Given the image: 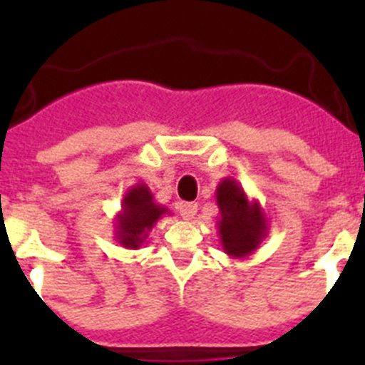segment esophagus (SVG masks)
Returning a JSON list of instances; mask_svg holds the SVG:
<instances>
[{"label":"esophagus","instance_id":"obj_1","mask_svg":"<svg viewBox=\"0 0 365 365\" xmlns=\"http://www.w3.org/2000/svg\"><path fill=\"white\" fill-rule=\"evenodd\" d=\"M197 213L196 203H180V215L185 220H192Z\"/></svg>","mask_w":365,"mask_h":365}]
</instances>
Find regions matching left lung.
<instances>
[{"mask_svg": "<svg viewBox=\"0 0 365 365\" xmlns=\"http://www.w3.org/2000/svg\"><path fill=\"white\" fill-rule=\"evenodd\" d=\"M215 197L219 206L217 230L222 251L235 259L251 256L268 233V220L259 201L251 200L231 176L220 180Z\"/></svg>", "mask_w": 365, "mask_h": 365, "instance_id": "left-lung-1", "label": "left lung"}]
</instances>
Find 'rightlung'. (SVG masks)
<instances>
[{
  "mask_svg": "<svg viewBox=\"0 0 365 365\" xmlns=\"http://www.w3.org/2000/svg\"><path fill=\"white\" fill-rule=\"evenodd\" d=\"M164 215H171V212L157 203L150 187L135 183L125 192L121 210L114 217V238L121 247L139 249Z\"/></svg>",
  "mask_w": 365,
  "mask_h": 365,
  "instance_id": "obj_1",
  "label": "right lung"
}]
</instances>
